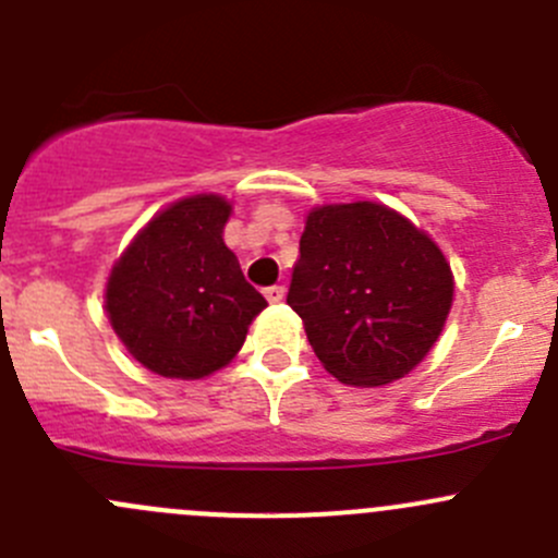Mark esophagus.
<instances>
[{"mask_svg":"<svg viewBox=\"0 0 558 558\" xmlns=\"http://www.w3.org/2000/svg\"><path fill=\"white\" fill-rule=\"evenodd\" d=\"M264 296H267L269 302H283V296H286V289L283 286H267V289H264Z\"/></svg>","mask_w":558,"mask_h":558,"instance_id":"esophagus-1","label":"esophagus"}]
</instances>
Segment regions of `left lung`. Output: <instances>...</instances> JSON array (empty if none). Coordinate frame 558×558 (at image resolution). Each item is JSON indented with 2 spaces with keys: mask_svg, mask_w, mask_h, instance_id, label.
<instances>
[{
  "mask_svg": "<svg viewBox=\"0 0 558 558\" xmlns=\"http://www.w3.org/2000/svg\"><path fill=\"white\" fill-rule=\"evenodd\" d=\"M286 302L326 373L348 386H386L437 342L453 275L429 234L391 207L324 205L307 213Z\"/></svg>",
  "mask_w": 558,
  "mask_h": 558,
  "instance_id": "left-lung-1",
  "label": "left lung"
}]
</instances>
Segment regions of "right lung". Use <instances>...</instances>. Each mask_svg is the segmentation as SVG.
<instances>
[{
	"label": "right lung",
	"instance_id": "right-lung-1",
	"mask_svg": "<svg viewBox=\"0 0 558 558\" xmlns=\"http://www.w3.org/2000/svg\"><path fill=\"white\" fill-rule=\"evenodd\" d=\"M229 213L218 194L174 202L145 223L107 278L112 329L161 378L196 380L227 367L267 307L223 243Z\"/></svg>",
	"mask_w": 558,
	"mask_h": 558
}]
</instances>
